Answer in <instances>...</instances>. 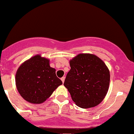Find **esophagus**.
<instances>
[{"label": "esophagus", "instance_id": "34e87169", "mask_svg": "<svg viewBox=\"0 0 134 134\" xmlns=\"http://www.w3.org/2000/svg\"><path fill=\"white\" fill-rule=\"evenodd\" d=\"M65 77H62V78H61V80H62V82L64 83V81H65Z\"/></svg>", "mask_w": 134, "mask_h": 134}]
</instances>
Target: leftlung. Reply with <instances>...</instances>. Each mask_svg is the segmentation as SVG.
Masks as SVG:
<instances>
[{"instance_id": "obj_1", "label": "left lung", "mask_w": 134, "mask_h": 134, "mask_svg": "<svg viewBox=\"0 0 134 134\" xmlns=\"http://www.w3.org/2000/svg\"><path fill=\"white\" fill-rule=\"evenodd\" d=\"M70 66L64 85L72 100L82 108L98 105L110 84V71L103 61L94 55L81 53L70 61Z\"/></svg>"}]
</instances>
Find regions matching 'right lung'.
I'll use <instances>...</instances> for the list:
<instances>
[{"label": "right lung", "instance_id": "obj_1", "mask_svg": "<svg viewBox=\"0 0 134 134\" xmlns=\"http://www.w3.org/2000/svg\"><path fill=\"white\" fill-rule=\"evenodd\" d=\"M49 60L35 55L19 67L16 84L21 96L31 103L40 104L47 100L62 82L55 69L50 67Z\"/></svg>", "mask_w": 134, "mask_h": 134}]
</instances>
